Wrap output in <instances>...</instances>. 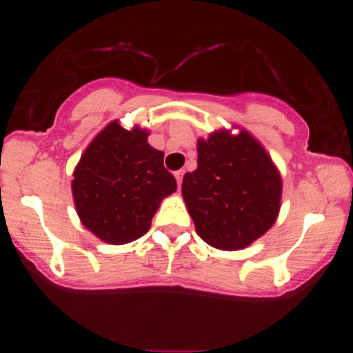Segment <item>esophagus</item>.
<instances>
[{"label":"esophagus","instance_id":"34e87169","mask_svg":"<svg viewBox=\"0 0 353 353\" xmlns=\"http://www.w3.org/2000/svg\"><path fill=\"white\" fill-rule=\"evenodd\" d=\"M183 176H184V170H177L176 179H177V186L179 188H181V184H183Z\"/></svg>","mask_w":353,"mask_h":353}]
</instances>
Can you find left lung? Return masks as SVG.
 Instances as JSON below:
<instances>
[{"instance_id":"left-lung-1","label":"left lung","mask_w":353,"mask_h":353,"mask_svg":"<svg viewBox=\"0 0 353 353\" xmlns=\"http://www.w3.org/2000/svg\"><path fill=\"white\" fill-rule=\"evenodd\" d=\"M183 198L198 236L223 251L248 248L275 223L282 177L245 130L198 140V167L184 174Z\"/></svg>"}]
</instances>
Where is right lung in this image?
<instances>
[{
    "label": "right lung",
    "mask_w": 353,
    "mask_h": 353,
    "mask_svg": "<svg viewBox=\"0 0 353 353\" xmlns=\"http://www.w3.org/2000/svg\"><path fill=\"white\" fill-rule=\"evenodd\" d=\"M148 131L109 123L85 148L71 191L81 223L108 244H126L148 232L160 201L177 190L163 152Z\"/></svg>",
    "instance_id": "1"
}]
</instances>
